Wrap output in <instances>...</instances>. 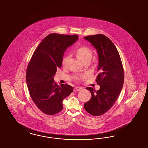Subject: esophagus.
<instances>
[{"instance_id": "34e87169", "label": "esophagus", "mask_w": 148, "mask_h": 148, "mask_svg": "<svg viewBox=\"0 0 148 148\" xmlns=\"http://www.w3.org/2000/svg\"><path fill=\"white\" fill-rule=\"evenodd\" d=\"M82 88H81V87H75L74 88V92H76V91H80L81 90H82Z\"/></svg>"}]
</instances>
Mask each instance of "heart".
Returning <instances> with one entry per match:
<instances>
[{
  "label": "heart",
  "instance_id": "1",
  "mask_svg": "<svg viewBox=\"0 0 148 148\" xmlns=\"http://www.w3.org/2000/svg\"><path fill=\"white\" fill-rule=\"evenodd\" d=\"M75 54L78 58L81 60L82 62L85 61H90L92 55V51L89 48L86 46H81L78 47L75 50ZM69 57L68 56H65L63 58L62 60V65L64 66L67 64ZM84 75H77L75 77V80L80 81L84 78Z\"/></svg>",
  "mask_w": 148,
  "mask_h": 148
}]
</instances>
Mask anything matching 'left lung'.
<instances>
[{
	"label": "left lung",
	"mask_w": 148,
	"mask_h": 148,
	"mask_svg": "<svg viewBox=\"0 0 148 148\" xmlns=\"http://www.w3.org/2000/svg\"><path fill=\"white\" fill-rule=\"evenodd\" d=\"M97 50L98 75L95 80L100 89L87 87L92 97L84 104L86 111L94 116L103 115L112 108L121 93L124 79L121 58L111 40L102 34L86 36Z\"/></svg>",
	"instance_id": "8db88e82"
}]
</instances>
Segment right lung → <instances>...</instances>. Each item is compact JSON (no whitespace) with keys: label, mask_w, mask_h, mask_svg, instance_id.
<instances>
[{"label":"right lung","mask_w":148,"mask_h":148,"mask_svg":"<svg viewBox=\"0 0 148 148\" xmlns=\"http://www.w3.org/2000/svg\"><path fill=\"white\" fill-rule=\"evenodd\" d=\"M78 36L51 34L37 47L28 64L26 81L32 100L43 113L54 115L63 109L62 101L73 91L68 84L54 82L57 69L61 68L64 52Z\"/></svg>","instance_id":"right-lung-1"}]
</instances>
